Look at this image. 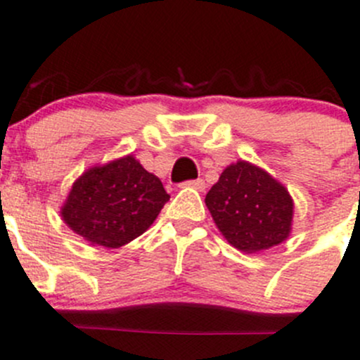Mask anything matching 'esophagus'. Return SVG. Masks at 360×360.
<instances>
[{
	"mask_svg": "<svg viewBox=\"0 0 360 360\" xmlns=\"http://www.w3.org/2000/svg\"><path fill=\"white\" fill-rule=\"evenodd\" d=\"M182 187H191V189H196L202 193L205 189V182H203L202 178H198V180H189V182H184Z\"/></svg>",
	"mask_w": 360,
	"mask_h": 360,
	"instance_id": "34e87169",
	"label": "esophagus"
}]
</instances>
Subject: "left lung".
Wrapping results in <instances>:
<instances>
[{
    "label": "left lung",
    "instance_id": "8db88e82",
    "mask_svg": "<svg viewBox=\"0 0 360 360\" xmlns=\"http://www.w3.org/2000/svg\"><path fill=\"white\" fill-rule=\"evenodd\" d=\"M205 205L229 245L245 253L273 248L291 233L295 203L289 191L246 160L225 167Z\"/></svg>",
    "mask_w": 360,
    "mask_h": 360
}]
</instances>
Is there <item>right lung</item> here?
Segmentation results:
<instances>
[{"mask_svg": "<svg viewBox=\"0 0 360 360\" xmlns=\"http://www.w3.org/2000/svg\"><path fill=\"white\" fill-rule=\"evenodd\" d=\"M169 194L134 155L92 166L75 180L60 216L92 246L121 248L146 232Z\"/></svg>", "mask_w": 360, "mask_h": 360, "instance_id": "obj_1", "label": "right lung"}]
</instances>
